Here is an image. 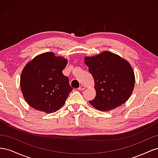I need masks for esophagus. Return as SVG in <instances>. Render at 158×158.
Returning a JSON list of instances; mask_svg holds the SVG:
<instances>
[{
    "mask_svg": "<svg viewBox=\"0 0 158 158\" xmlns=\"http://www.w3.org/2000/svg\"><path fill=\"white\" fill-rule=\"evenodd\" d=\"M85 89V87L84 86V85H80V86L78 88V89L79 90H83V89Z\"/></svg>",
    "mask_w": 158,
    "mask_h": 158,
    "instance_id": "1",
    "label": "esophagus"
}]
</instances>
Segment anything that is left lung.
I'll list each match as a JSON object with an SVG mask.
<instances>
[{
    "instance_id": "left-lung-1",
    "label": "left lung",
    "mask_w": 158,
    "mask_h": 158,
    "mask_svg": "<svg viewBox=\"0 0 158 158\" xmlns=\"http://www.w3.org/2000/svg\"><path fill=\"white\" fill-rule=\"evenodd\" d=\"M95 81L96 95L89 101L100 111H109L126 102L135 86V74L128 62L111 52L85 57Z\"/></svg>"
}]
</instances>
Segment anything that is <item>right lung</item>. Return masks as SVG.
Masks as SVG:
<instances>
[{
	"mask_svg": "<svg viewBox=\"0 0 158 158\" xmlns=\"http://www.w3.org/2000/svg\"><path fill=\"white\" fill-rule=\"evenodd\" d=\"M67 60L48 52L35 56L23 69L20 87L23 98L34 109L54 113L65 103L73 89L63 74Z\"/></svg>",
	"mask_w": 158,
	"mask_h": 158,
	"instance_id": "1",
	"label": "right lung"
}]
</instances>
